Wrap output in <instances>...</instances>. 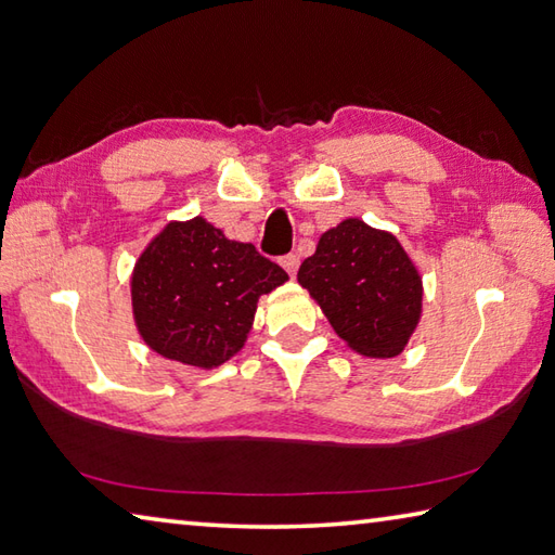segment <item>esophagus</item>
Returning a JSON list of instances; mask_svg holds the SVG:
<instances>
[{
	"mask_svg": "<svg viewBox=\"0 0 555 555\" xmlns=\"http://www.w3.org/2000/svg\"><path fill=\"white\" fill-rule=\"evenodd\" d=\"M280 266L287 270L289 278H295V275H297V270H299V256H297V254H287V256H282V258H280Z\"/></svg>",
	"mask_w": 555,
	"mask_h": 555,
	"instance_id": "1",
	"label": "esophagus"
}]
</instances>
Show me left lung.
<instances>
[{
  "instance_id": "left-lung-1",
  "label": "left lung",
  "mask_w": 555,
  "mask_h": 555,
  "mask_svg": "<svg viewBox=\"0 0 555 555\" xmlns=\"http://www.w3.org/2000/svg\"><path fill=\"white\" fill-rule=\"evenodd\" d=\"M333 331L364 358H396L423 313V278L399 238L362 219L321 234L297 273Z\"/></svg>"
}]
</instances>
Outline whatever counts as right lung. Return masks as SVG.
Wrapping results in <instances>:
<instances>
[{
  "instance_id": "right-lung-1",
  "label": "right lung",
  "mask_w": 555,
  "mask_h": 555,
  "mask_svg": "<svg viewBox=\"0 0 555 555\" xmlns=\"http://www.w3.org/2000/svg\"><path fill=\"white\" fill-rule=\"evenodd\" d=\"M287 273L203 217L169 222L132 270V313L154 352L212 370L244 348L258 297Z\"/></svg>"
}]
</instances>
